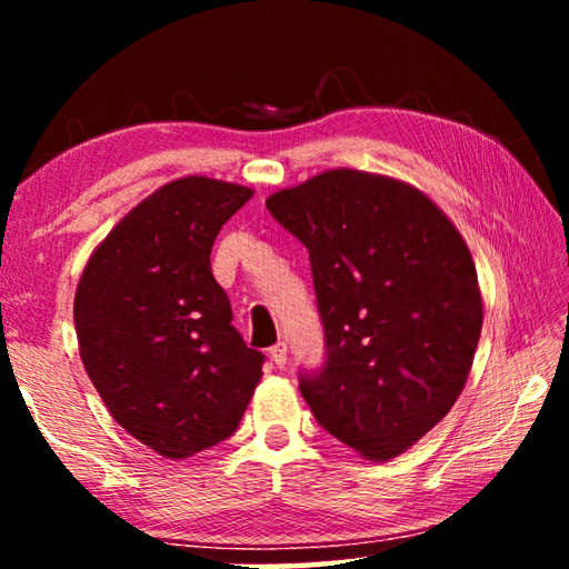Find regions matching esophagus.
Returning a JSON list of instances; mask_svg holds the SVG:
<instances>
[{"instance_id": "esophagus-1", "label": "esophagus", "mask_w": 569, "mask_h": 569, "mask_svg": "<svg viewBox=\"0 0 569 569\" xmlns=\"http://www.w3.org/2000/svg\"><path fill=\"white\" fill-rule=\"evenodd\" d=\"M268 356H271L278 369H286V363H288V346L283 341H278L276 346H271V349H268Z\"/></svg>"}]
</instances>
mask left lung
I'll return each mask as SVG.
<instances>
[{"mask_svg": "<svg viewBox=\"0 0 569 569\" xmlns=\"http://www.w3.org/2000/svg\"><path fill=\"white\" fill-rule=\"evenodd\" d=\"M266 208L311 261L326 353L298 373L306 403L361 457L401 455L447 417L475 361L481 296L465 238L417 188L346 168Z\"/></svg>", "mask_w": 569, "mask_h": 569, "instance_id": "8db88e82", "label": "left lung"}]
</instances>
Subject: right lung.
I'll use <instances>...</instances> for the list:
<instances>
[{
	"mask_svg": "<svg viewBox=\"0 0 569 569\" xmlns=\"http://www.w3.org/2000/svg\"><path fill=\"white\" fill-rule=\"evenodd\" d=\"M253 190L180 178L132 208L84 266L74 329L114 421L186 459L238 429L266 356L248 349L210 271V250Z\"/></svg>",
	"mask_w": 569,
	"mask_h": 569,
	"instance_id": "1",
	"label": "right lung"
}]
</instances>
